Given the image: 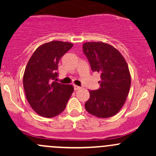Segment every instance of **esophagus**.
Masks as SVG:
<instances>
[{
    "label": "esophagus",
    "mask_w": 156,
    "mask_h": 156,
    "mask_svg": "<svg viewBox=\"0 0 156 156\" xmlns=\"http://www.w3.org/2000/svg\"><path fill=\"white\" fill-rule=\"evenodd\" d=\"M80 89H81V87H78V86H77V85H74V90H75V91L78 90H80Z\"/></svg>",
    "instance_id": "esophagus-1"
}]
</instances>
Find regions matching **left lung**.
I'll list each match as a JSON object with an SVG mask.
<instances>
[{
	"instance_id": "1",
	"label": "left lung",
	"mask_w": 156,
	"mask_h": 156,
	"mask_svg": "<svg viewBox=\"0 0 156 156\" xmlns=\"http://www.w3.org/2000/svg\"><path fill=\"white\" fill-rule=\"evenodd\" d=\"M83 52L91 70L100 74V87L90 90L86 110L98 118L115 115L125 104L130 87L127 64L120 52L103 42H87Z\"/></svg>"
}]
</instances>
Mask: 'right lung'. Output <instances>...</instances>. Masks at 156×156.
I'll return each instance as SVG.
<instances>
[{
  "label": "right lung",
  "instance_id": "obj_1",
  "mask_svg": "<svg viewBox=\"0 0 156 156\" xmlns=\"http://www.w3.org/2000/svg\"><path fill=\"white\" fill-rule=\"evenodd\" d=\"M72 47L59 41L44 44L28 62L23 87L30 106L40 115L53 118L62 113L73 93V86L56 81L59 61Z\"/></svg>",
  "mask_w": 156,
  "mask_h": 156
}]
</instances>
